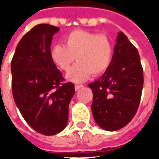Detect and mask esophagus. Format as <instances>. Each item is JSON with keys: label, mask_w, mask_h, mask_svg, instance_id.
I'll return each instance as SVG.
<instances>
[{"label": "esophagus", "mask_w": 159, "mask_h": 159, "mask_svg": "<svg viewBox=\"0 0 159 159\" xmlns=\"http://www.w3.org/2000/svg\"><path fill=\"white\" fill-rule=\"evenodd\" d=\"M83 85H79V84H76V85H75V89L76 90H78L79 89H81V88H83Z\"/></svg>", "instance_id": "34e87169"}]
</instances>
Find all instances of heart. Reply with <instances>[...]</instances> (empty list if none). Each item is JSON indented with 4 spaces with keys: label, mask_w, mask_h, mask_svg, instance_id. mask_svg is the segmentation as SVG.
<instances>
[{
    "label": "heart",
    "mask_w": 159,
    "mask_h": 159,
    "mask_svg": "<svg viewBox=\"0 0 159 159\" xmlns=\"http://www.w3.org/2000/svg\"><path fill=\"white\" fill-rule=\"evenodd\" d=\"M64 42L65 45L52 46L50 57L52 62L65 71L70 69L76 57L78 63L66 76L69 81L81 83L91 74L98 76L109 68L113 46L107 36L76 30L66 35Z\"/></svg>",
    "instance_id": "1"
}]
</instances>
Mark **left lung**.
<instances>
[{
    "label": "left lung",
    "mask_w": 159,
    "mask_h": 159,
    "mask_svg": "<svg viewBox=\"0 0 159 159\" xmlns=\"http://www.w3.org/2000/svg\"><path fill=\"white\" fill-rule=\"evenodd\" d=\"M143 70L136 48L119 32L109 68L89 83L94 121L107 131H116L133 119L140 105Z\"/></svg>",
    "instance_id": "left-lung-1"
}]
</instances>
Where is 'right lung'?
<instances>
[{
    "instance_id": "obj_1",
    "label": "right lung",
    "mask_w": 159,
    "mask_h": 159,
    "mask_svg": "<svg viewBox=\"0 0 159 159\" xmlns=\"http://www.w3.org/2000/svg\"><path fill=\"white\" fill-rule=\"evenodd\" d=\"M59 30L46 24L33 27L19 41L11 62L16 106L26 123L44 135L66 128L75 93L73 83H62V73L50 57L52 36Z\"/></svg>"
}]
</instances>
